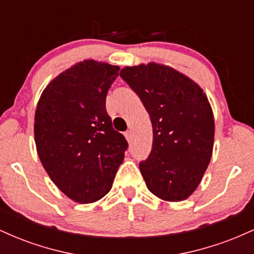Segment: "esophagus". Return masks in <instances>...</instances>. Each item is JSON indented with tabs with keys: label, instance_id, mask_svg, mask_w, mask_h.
Listing matches in <instances>:
<instances>
[{
	"label": "esophagus",
	"instance_id": "1",
	"mask_svg": "<svg viewBox=\"0 0 254 254\" xmlns=\"http://www.w3.org/2000/svg\"><path fill=\"white\" fill-rule=\"evenodd\" d=\"M124 135H125V138H127V141L131 142V139H132V132H131V131L129 130V131H127Z\"/></svg>",
	"mask_w": 254,
	"mask_h": 254
}]
</instances>
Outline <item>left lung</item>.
<instances>
[{
  "label": "left lung",
  "instance_id": "obj_1",
  "mask_svg": "<svg viewBox=\"0 0 254 254\" xmlns=\"http://www.w3.org/2000/svg\"><path fill=\"white\" fill-rule=\"evenodd\" d=\"M119 75L151 121V151L139 162L148 190L168 202L186 199L199 185L214 147V115L205 93L191 78L161 64L125 66Z\"/></svg>",
  "mask_w": 254,
  "mask_h": 254
}]
</instances>
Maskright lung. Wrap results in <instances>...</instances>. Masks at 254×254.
<instances>
[{
    "instance_id": "right-lung-1",
    "label": "right lung",
    "mask_w": 254,
    "mask_h": 254,
    "mask_svg": "<svg viewBox=\"0 0 254 254\" xmlns=\"http://www.w3.org/2000/svg\"><path fill=\"white\" fill-rule=\"evenodd\" d=\"M118 71L119 66L83 61L52 80L38 101V155L52 182L75 202H95L111 190L129 147L105 107Z\"/></svg>"
}]
</instances>
